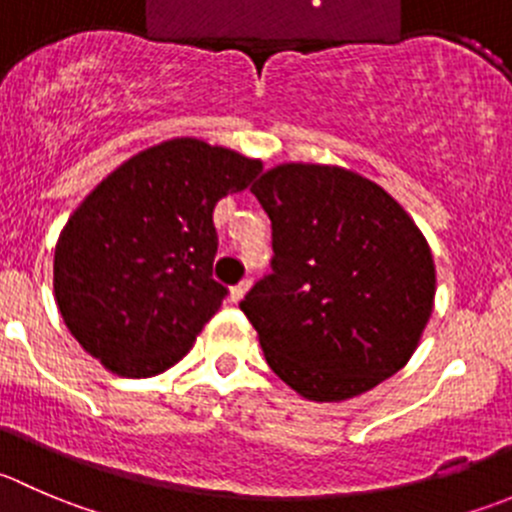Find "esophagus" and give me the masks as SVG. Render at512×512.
I'll return each instance as SVG.
<instances>
[{"instance_id": "obj_1", "label": "esophagus", "mask_w": 512, "mask_h": 512, "mask_svg": "<svg viewBox=\"0 0 512 512\" xmlns=\"http://www.w3.org/2000/svg\"><path fill=\"white\" fill-rule=\"evenodd\" d=\"M247 290H250V280H242L240 285H235V287H232V290H230V300H232V302H240L242 297H245Z\"/></svg>"}]
</instances>
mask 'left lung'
<instances>
[{
  "label": "left lung",
  "mask_w": 512,
  "mask_h": 512,
  "mask_svg": "<svg viewBox=\"0 0 512 512\" xmlns=\"http://www.w3.org/2000/svg\"><path fill=\"white\" fill-rule=\"evenodd\" d=\"M252 195L275 255L240 310L272 372L320 403L395 375L435 300L433 255L408 212L375 182L327 165H280Z\"/></svg>",
  "instance_id": "8db88e82"
}]
</instances>
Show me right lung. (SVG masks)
Masks as SVG:
<instances>
[{"mask_svg": "<svg viewBox=\"0 0 512 512\" xmlns=\"http://www.w3.org/2000/svg\"><path fill=\"white\" fill-rule=\"evenodd\" d=\"M260 172V160L180 137L89 192L54 250V300L89 355L117 375L152 377L190 350L227 297L212 280V212Z\"/></svg>", "mask_w": 512, "mask_h": 512, "instance_id": "obj_1", "label": "right lung"}]
</instances>
